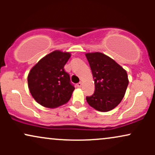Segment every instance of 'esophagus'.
Instances as JSON below:
<instances>
[{
  "label": "esophagus",
  "instance_id": "obj_1",
  "mask_svg": "<svg viewBox=\"0 0 155 155\" xmlns=\"http://www.w3.org/2000/svg\"><path fill=\"white\" fill-rule=\"evenodd\" d=\"M81 85H82V84H81V82H79V83L76 84V87H79V88L81 87Z\"/></svg>",
  "mask_w": 155,
  "mask_h": 155
}]
</instances>
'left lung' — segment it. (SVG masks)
<instances>
[{
	"instance_id": "left-lung-1",
	"label": "left lung",
	"mask_w": 155,
	"mask_h": 155,
	"mask_svg": "<svg viewBox=\"0 0 155 155\" xmlns=\"http://www.w3.org/2000/svg\"><path fill=\"white\" fill-rule=\"evenodd\" d=\"M92 70L95 92L87 96L88 104L99 111L114 108L123 98L129 81L126 71L107 55L101 52L87 53Z\"/></svg>"
}]
</instances>
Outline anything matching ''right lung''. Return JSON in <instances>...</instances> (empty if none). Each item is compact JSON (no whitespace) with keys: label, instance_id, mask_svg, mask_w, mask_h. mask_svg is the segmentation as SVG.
I'll use <instances>...</instances> for the list:
<instances>
[{"label":"right lung","instance_id":"obj_1","mask_svg":"<svg viewBox=\"0 0 155 155\" xmlns=\"http://www.w3.org/2000/svg\"><path fill=\"white\" fill-rule=\"evenodd\" d=\"M71 57L68 52L54 51L32 68L28 76V87L33 98L47 108H56L70 100L74 86L64 66Z\"/></svg>","mask_w":155,"mask_h":155}]
</instances>
